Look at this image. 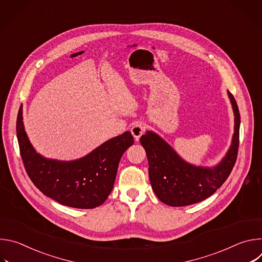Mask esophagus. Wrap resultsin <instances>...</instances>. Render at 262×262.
<instances>
[{"label": "esophagus", "mask_w": 262, "mask_h": 262, "mask_svg": "<svg viewBox=\"0 0 262 262\" xmlns=\"http://www.w3.org/2000/svg\"><path fill=\"white\" fill-rule=\"evenodd\" d=\"M145 129H146V126H145L144 123H142V122L134 123V125L130 128V132H132L136 141H139L140 137L145 133Z\"/></svg>", "instance_id": "obj_1"}]
</instances>
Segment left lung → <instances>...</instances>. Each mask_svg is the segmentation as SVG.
Listing matches in <instances>:
<instances>
[{
	"instance_id": "8db88e82",
	"label": "left lung",
	"mask_w": 262,
	"mask_h": 262,
	"mask_svg": "<svg viewBox=\"0 0 262 262\" xmlns=\"http://www.w3.org/2000/svg\"><path fill=\"white\" fill-rule=\"evenodd\" d=\"M234 112L232 144L225 158L213 168L196 167L184 162L156 133L140 138L148 160V173L158 198L170 206H185L211 196L230 175L237 158L241 115L233 95L228 91Z\"/></svg>"
}]
</instances>
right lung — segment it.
Wrapping results in <instances>:
<instances>
[{
  "label": "right lung",
  "instance_id": "1",
  "mask_svg": "<svg viewBox=\"0 0 262 262\" xmlns=\"http://www.w3.org/2000/svg\"><path fill=\"white\" fill-rule=\"evenodd\" d=\"M16 135L25 169L36 188L62 205L83 209L95 208L106 200L113 190L120 159L134 144L130 132H125L80 160L46 159L35 151L27 137L21 105Z\"/></svg>",
  "mask_w": 262,
  "mask_h": 262
}]
</instances>
